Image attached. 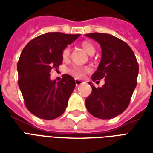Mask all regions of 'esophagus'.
Returning <instances> with one entry per match:
<instances>
[{
    "label": "esophagus",
    "mask_w": 153,
    "mask_h": 153,
    "mask_svg": "<svg viewBox=\"0 0 153 153\" xmlns=\"http://www.w3.org/2000/svg\"><path fill=\"white\" fill-rule=\"evenodd\" d=\"M81 83H83V81H81V80L79 79H75V85H76V86H79Z\"/></svg>",
    "instance_id": "34e87169"
}]
</instances>
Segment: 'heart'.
<instances>
[{"instance_id":"obj_1","label":"heart","mask_w":153,"mask_h":153,"mask_svg":"<svg viewBox=\"0 0 153 153\" xmlns=\"http://www.w3.org/2000/svg\"><path fill=\"white\" fill-rule=\"evenodd\" d=\"M81 47H83L84 50L86 51L90 55H92L95 52L96 48L94 47L91 42L89 41H83L81 42ZM70 55V49L69 47H66L64 48L61 52V56L64 60H66L69 59ZM91 71L90 67L88 66H82V65H74V66L70 67L68 69L67 72L70 74V75L74 77L75 79H81L83 78V75L86 73H88Z\"/></svg>"}]
</instances>
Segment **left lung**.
<instances>
[{"label":"left lung","mask_w":153,"mask_h":153,"mask_svg":"<svg viewBox=\"0 0 153 153\" xmlns=\"http://www.w3.org/2000/svg\"><path fill=\"white\" fill-rule=\"evenodd\" d=\"M88 37L96 40L102 55L93 81L105 79V84L97 88L85 101L87 110L97 118L112 119L125 111L137 85L138 63L134 51L125 42L112 35L92 33Z\"/></svg>","instance_id":"8db88e82"}]
</instances>
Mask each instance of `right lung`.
Here are the masks:
<instances>
[{"mask_svg":"<svg viewBox=\"0 0 153 153\" xmlns=\"http://www.w3.org/2000/svg\"><path fill=\"white\" fill-rule=\"evenodd\" d=\"M79 34L47 33L32 39L19 59V87L27 109L44 120H53L65 112L75 81L65 74L60 82L50 79L51 70L62 64L61 52Z\"/></svg>","mask_w":153,"mask_h":153,"instance_id":"add662e5","label":"right lung"}]
</instances>
